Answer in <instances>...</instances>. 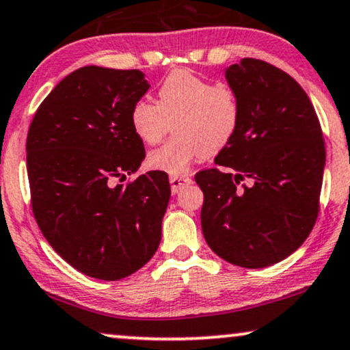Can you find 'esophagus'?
Wrapping results in <instances>:
<instances>
[{
    "instance_id": "obj_1",
    "label": "esophagus",
    "mask_w": 350,
    "mask_h": 350,
    "mask_svg": "<svg viewBox=\"0 0 350 350\" xmlns=\"http://www.w3.org/2000/svg\"><path fill=\"white\" fill-rule=\"evenodd\" d=\"M191 182L190 177H185V176H171L170 177V184H171V190H173V193H177L180 189H184L185 185H189Z\"/></svg>"
}]
</instances>
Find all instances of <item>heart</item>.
I'll return each instance as SVG.
<instances>
[{
    "mask_svg": "<svg viewBox=\"0 0 350 350\" xmlns=\"http://www.w3.org/2000/svg\"><path fill=\"white\" fill-rule=\"evenodd\" d=\"M131 126L147 144L163 139L174 126L176 136L147 155L152 170L180 176L195 160L214 155L233 141L241 122V103L230 85H222L180 68L159 87V103L136 101Z\"/></svg>",
    "mask_w": 350,
    "mask_h": 350,
    "instance_id": "b5f03b06",
    "label": "heart"
}]
</instances>
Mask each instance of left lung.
Returning a JSON list of instances; mask_svg holds the SVG:
<instances>
[{
	"mask_svg": "<svg viewBox=\"0 0 350 350\" xmlns=\"http://www.w3.org/2000/svg\"><path fill=\"white\" fill-rule=\"evenodd\" d=\"M225 76L238 93L241 122L217 166L195 174L204 195L201 228L220 258L265 268L293 254L316 224L323 133L306 92L285 71L243 58ZM244 178L253 185L239 187Z\"/></svg>",
	"mask_w": 350,
	"mask_h": 350,
	"instance_id": "obj_1",
	"label": "left lung"
}]
</instances>
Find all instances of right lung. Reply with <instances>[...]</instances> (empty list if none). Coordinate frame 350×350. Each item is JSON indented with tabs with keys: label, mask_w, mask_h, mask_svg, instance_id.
Segmentation results:
<instances>
[{
	"label": "right lung",
	"mask_w": 350,
	"mask_h": 350,
	"mask_svg": "<svg viewBox=\"0 0 350 350\" xmlns=\"http://www.w3.org/2000/svg\"><path fill=\"white\" fill-rule=\"evenodd\" d=\"M150 85L139 70L79 68L39 105L27 136L31 209L77 271L124 279L152 258L171 196L168 174L125 180L144 160L131 109Z\"/></svg>",
	"instance_id": "1"
}]
</instances>
